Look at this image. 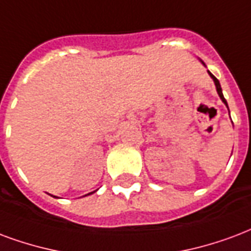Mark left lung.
<instances>
[{
	"mask_svg": "<svg viewBox=\"0 0 251 251\" xmlns=\"http://www.w3.org/2000/svg\"><path fill=\"white\" fill-rule=\"evenodd\" d=\"M200 61H201V59H200ZM201 62H202V65H203V66H206L205 62H203V61H201ZM207 73H209V75H210L211 78H213V81H214L215 89H217V93H218V96H220V98H221V100H222V102H224L225 105H226V107H227V109H229V106H227V102H226V100H225V97H224V93H222V89H221L220 81H218V79L215 78L214 75H213V74H211L210 72H209V70H207ZM229 114H230V111H229Z\"/></svg>",
	"mask_w": 251,
	"mask_h": 251,
	"instance_id": "obj_1",
	"label": "left lung"
}]
</instances>
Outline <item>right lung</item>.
<instances>
[{"instance_id": "obj_1", "label": "right lung", "mask_w": 251, "mask_h": 251, "mask_svg": "<svg viewBox=\"0 0 251 251\" xmlns=\"http://www.w3.org/2000/svg\"><path fill=\"white\" fill-rule=\"evenodd\" d=\"M96 192H97V190H94V192L89 193V194H85V196H83V197H86V196H90V194H93V193H96ZM53 197H55V196H53Z\"/></svg>"}]
</instances>
